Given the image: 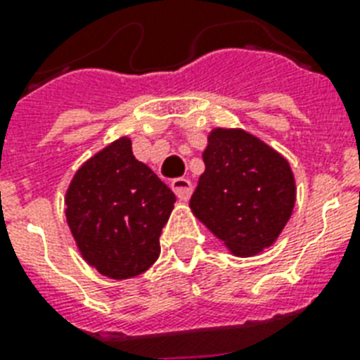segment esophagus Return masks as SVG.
Wrapping results in <instances>:
<instances>
[{
    "label": "esophagus",
    "mask_w": 360,
    "mask_h": 360,
    "mask_svg": "<svg viewBox=\"0 0 360 360\" xmlns=\"http://www.w3.org/2000/svg\"><path fill=\"white\" fill-rule=\"evenodd\" d=\"M169 186H172V191L175 192V196L179 198L181 202H186V200L191 198V194H192V183L188 179H185V177L174 179V181H172V183H169Z\"/></svg>",
    "instance_id": "1"
}]
</instances>
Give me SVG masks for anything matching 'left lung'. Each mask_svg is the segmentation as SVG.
<instances>
[{
  "label": "left lung",
  "mask_w": 360,
  "mask_h": 360,
  "mask_svg": "<svg viewBox=\"0 0 360 360\" xmlns=\"http://www.w3.org/2000/svg\"><path fill=\"white\" fill-rule=\"evenodd\" d=\"M205 172L191 211L233 256L274 245L291 219L297 186L288 158L243 129L217 127L203 149Z\"/></svg>",
  "instance_id": "obj_1"
}]
</instances>
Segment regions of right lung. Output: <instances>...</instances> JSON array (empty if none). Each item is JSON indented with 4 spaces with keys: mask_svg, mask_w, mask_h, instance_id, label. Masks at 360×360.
I'll use <instances>...</instances> for the list:
<instances>
[{
    "mask_svg": "<svg viewBox=\"0 0 360 360\" xmlns=\"http://www.w3.org/2000/svg\"><path fill=\"white\" fill-rule=\"evenodd\" d=\"M175 194L132 155L121 136L82 164L65 194V217L89 267L112 280L146 273L158 259Z\"/></svg>",
    "mask_w": 360,
    "mask_h": 360,
    "instance_id": "add662e5",
    "label": "right lung"
}]
</instances>
